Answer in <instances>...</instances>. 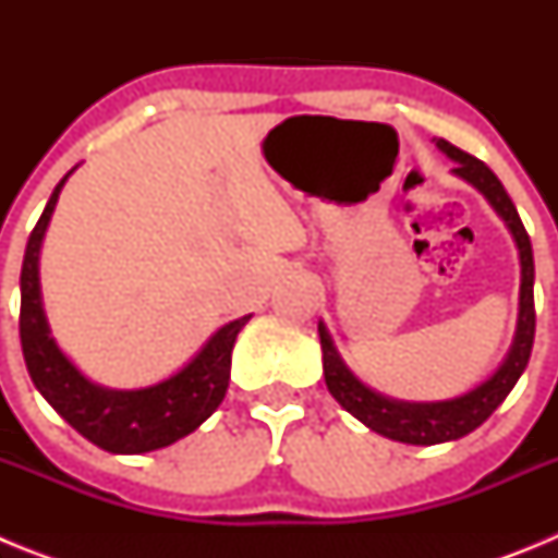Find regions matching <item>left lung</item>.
<instances>
[{
  "label": "left lung",
  "mask_w": 558,
  "mask_h": 558,
  "mask_svg": "<svg viewBox=\"0 0 558 558\" xmlns=\"http://www.w3.org/2000/svg\"><path fill=\"white\" fill-rule=\"evenodd\" d=\"M436 147L445 153L447 159L456 161V175L466 184L475 186L483 198L489 201L492 209L497 211V218L506 223L511 231L517 245V256H520V310H517V329L514 340H511L509 352L502 357L500 366L489 374V377L477 383L461 397L438 399V402H405V399H391L386 393L374 391L366 383H360L354 377L352 368L343 363L338 347H335L332 335L318 322V338H322L324 352V379L335 399L340 402L343 411L352 413L357 422L368 427V430L379 433V436L391 438V441H402V445H445V441H456V438L466 436L475 427H481L492 413L497 411L502 399L509 397L511 388L517 386L520 374L525 372L531 357V347H534V251H531L529 231L522 226L517 206L511 204L509 192L502 190L495 172L483 165L481 159L470 156V153L458 150L447 140H436Z\"/></svg>",
  "instance_id": "left-lung-1"
}]
</instances>
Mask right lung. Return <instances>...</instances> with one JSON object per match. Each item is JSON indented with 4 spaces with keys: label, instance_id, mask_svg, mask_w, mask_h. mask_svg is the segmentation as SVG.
Here are the masks:
<instances>
[{
    "label": "right lung",
    "instance_id": "right-lung-1",
    "mask_svg": "<svg viewBox=\"0 0 558 558\" xmlns=\"http://www.w3.org/2000/svg\"><path fill=\"white\" fill-rule=\"evenodd\" d=\"M72 172L75 167L52 190L24 251L22 315H19L24 363L41 397L92 445L117 456L161 450L198 430L218 411L229 388L231 349L236 332L248 324L251 315L223 324L190 363L153 386L106 388L92 383L52 338L44 313L41 276H38L44 234L56 211L58 195Z\"/></svg>",
    "mask_w": 558,
    "mask_h": 558
}]
</instances>
